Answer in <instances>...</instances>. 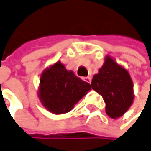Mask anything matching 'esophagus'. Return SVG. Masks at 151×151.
I'll return each mask as SVG.
<instances>
[{"instance_id":"obj_1","label":"esophagus","mask_w":151,"mask_h":151,"mask_svg":"<svg viewBox=\"0 0 151 151\" xmlns=\"http://www.w3.org/2000/svg\"><path fill=\"white\" fill-rule=\"evenodd\" d=\"M83 79H84V81H86L87 82H89V83H91V76L84 77Z\"/></svg>"}]
</instances>
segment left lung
<instances>
[{"instance_id":"obj_1","label":"left lung","mask_w":151,"mask_h":151,"mask_svg":"<svg viewBox=\"0 0 151 151\" xmlns=\"http://www.w3.org/2000/svg\"><path fill=\"white\" fill-rule=\"evenodd\" d=\"M91 88L106 103V113L111 119L122 116L133 103V82L129 71L107 55L102 67L91 81Z\"/></svg>"}]
</instances>
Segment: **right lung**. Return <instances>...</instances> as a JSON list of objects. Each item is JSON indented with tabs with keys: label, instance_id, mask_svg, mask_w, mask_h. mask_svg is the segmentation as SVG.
Masks as SVG:
<instances>
[{
	"label": "right lung",
	"instance_id": "add662e5",
	"mask_svg": "<svg viewBox=\"0 0 151 151\" xmlns=\"http://www.w3.org/2000/svg\"><path fill=\"white\" fill-rule=\"evenodd\" d=\"M91 89L88 82L68 70L58 60L40 74L38 96L47 111L62 114L70 111Z\"/></svg>",
	"mask_w": 151,
	"mask_h": 151
}]
</instances>
